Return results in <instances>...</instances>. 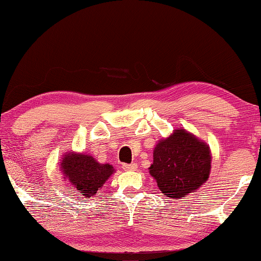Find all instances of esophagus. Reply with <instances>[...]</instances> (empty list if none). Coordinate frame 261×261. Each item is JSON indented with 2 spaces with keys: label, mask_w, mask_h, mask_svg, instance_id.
<instances>
[{
  "label": "esophagus",
  "mask_w": 261,
  "mask_h": 261,
  "mask_svg": "<svg viewBox=\"0 0 261 261\" xmlns=\"http://www.w3.org/2000/svg\"><path fill=\"white\" fill-rule=\"evenodd\" d=\"M122 168L126 171H134L137 169V165L136 163H131V165H123Z\"/></svg>",
  "instance_id": "34e87169"
}]
</instances>
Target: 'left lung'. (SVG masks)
<instances>
[{"instance_id": "left-lung-1", "label": "left lung", "mask_w": 261, "mask_h": 261, "mask_svg": "<svg viewBox=\"0 0 261 261\" xmlns=\"http://www.w3.org/2000/svg\"><path fill=\"white\" fill-rule=\"evenodd\" d=\"M211 162L208 145L178 127L169 137L158 141L153 151V163L148 169L165 196L180 199L206 183Z\"/></svg>"}]
</instances>
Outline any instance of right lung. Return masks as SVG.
<instances>
[{
	"instance_id": "right-lung-1",
	"label": "right lung",
	"mask_w": 261,
	"mask_h": 261,
	"mask_svg": "<svg viewBox=\"0 0 261 261\" xmlns=\"http://www.w3.org/2000/svg\"><path fill=\"white\" fill-rule=\"evenodd\" d=\"M60 171L79 194L90 198L103 187L115 173V168L109 163L98 162L90 154L69 151L60 160Z\"/></svg>"
}]
</instances>
